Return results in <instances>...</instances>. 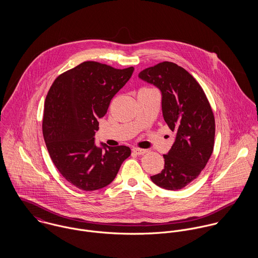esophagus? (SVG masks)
Wrapping results in <instances>:
<instances>
[{"label":"esophagus","mask_w":258,"mask_h":258,"mask_svg":"<svg viewBox=\"0 0 258 258\" xmlns=\"http://www.w3.org/2000/svg\"><path fill=\"white\" fill-rule=\"evenodd\" d=\"M133 153H135L136 155H144L146 154L148 151L146 149H140V148H133Z\"/></svg>","instance_id":"1"}]
</instances>
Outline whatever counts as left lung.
Wrapping results in <instances>:
<instances>
[{"label":"left lung","instance_id":"obj_1","mask_svg":"<svg viewBox=\"0 0 258 258\" xmlns=\"http://www.w3.org/2000/svg\"><path fill=\"white\" fill-rule=\"evenodd\" d=\"M139 77L162 91V110L176 133L165 168L151 177L154 184L177 190L192 182L206 167L215 145L216 121L200 83L184 69L170 61L147 68Z\"/></svg>","mask_w":258,"mask_h":258}]
</instances>
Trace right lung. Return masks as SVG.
Wrapping results in <instances>:
<instances>
[{
  "mask_svg": "<svg viewBox=\"0 0 258 258\" xmlns=\"http://www.w3.org/2000/svg\"><path fill=\"white\" fill-rule=\"evenodd\" d=\"M134 72L117 70L97 61H84L59 74L44 101L42 134L50 159L61 176L79 189L102 188L115 179L123 161L131 155L127 146L104 149L94 145L113 96Z\"/></svg>",
  "mask_w": 258,
  "mask_h": 258,
  "instance_id": "obj_1",
  "label": "right lung"
}]
</instances>
